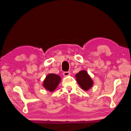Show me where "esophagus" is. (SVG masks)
Instances as JSON below:
<instances>
[{"label":"esophagus","instance_id":"34e87169","mask_svg":"<svg viewBox=\"0 0 131 131\" xmlns=\"http://www.w3.org/2000/svg\"><path fill=\"white\" fill-rule=\"evenodd\" d=\"M63 75L64 77H68L70 75V72H64L63 73Z\"/></svg>","mask_w":131,"mask_h":131}]
</instances>
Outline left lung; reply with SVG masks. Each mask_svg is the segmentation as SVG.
Returning a JSON list of instances; mask_svg holds the SVG:
<instances>
[{
  "instance_id": "8db88e82",
  "label": "left lung",
  "mask_w": 131,
  "mask_h": 131,
  "mask_svg": "<svg viewBox=\"0 0 131 131\" xmlns=\"http://www.w3.org/2000/svg\"><path fill=\"white\" fill-rule=\"evenodd\" d=\"M75 77H76L77 81L80 86L85 91L89 90L93 85V81L85 71L79 72L78 73H77Z\"/></svg>"
}]
</instances>
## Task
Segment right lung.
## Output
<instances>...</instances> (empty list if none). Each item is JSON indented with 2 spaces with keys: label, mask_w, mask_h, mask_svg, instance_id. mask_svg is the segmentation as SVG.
I'll list each match as a JSON object with an SVG mask.
<instances>
[{
  "label": "right lung",
  "mask_w": 131,
  "mask_h": 131,
  "mask_svg": "<svg viewBox=\"0 0 131 131\" xmlns=\"http://www.w3.org/2000/svg\"><path fill=\"white\" fill-rule=\"evenodd\" d=\"M60 81V77L58 75L49 74L44 81L43 86L46 89L50 91H53L56 89Z\"/></svg>",
  "instance_id": "1"
}]
</instances>
